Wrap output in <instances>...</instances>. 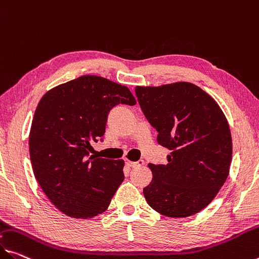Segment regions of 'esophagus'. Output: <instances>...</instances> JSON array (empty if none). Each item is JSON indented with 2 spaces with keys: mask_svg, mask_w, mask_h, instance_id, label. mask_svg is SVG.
<instances>
[{
  "mask_svg": "<svg viewBox=\"0 0 259 259\" xmlns=\"http://www.w3.org/2000/svg\"><path fill=\"white\" fill-rule=\"evenodd\" d=\"M126 164L131 166V168H135V166H139V165H142L143 164V161H137V162H133V161H126Z\"/></svg>",
  "mask_w": 259,
  "mask_h": 259,
  "instance_id": "34e87169",
  "label": "esophagus"
}]
</instances>
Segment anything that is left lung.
<instances>
[{
  "label": "left lung",
  "instance_id": "left-lung-1",
  "mask_svg": "<svg viewBox=\"0 0 259 259\" xmlns=\"http://www.w3.org/2000/svg\"><path fill=\"white\" fill-rule=\"evenodd\" d=\"M135 94L157 131V142L171 150L168 164H148L153 180L143 189L147 202L169 218L197 214L215 198L229 174L233 143L224 112L189 82L137 87Z\"/></svg>",
  "mask_w": 259,
  "mask_h": 259
}]
</instances>
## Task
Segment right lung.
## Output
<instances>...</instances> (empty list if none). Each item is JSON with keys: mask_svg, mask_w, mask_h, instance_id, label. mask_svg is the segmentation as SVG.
Segmentation results:
<instances>
[{"mask_svg": "<svg viewBox=\"0 0 259 259\" xmlns=\"http://www.w3.org/2000/svg\"><path fill=\"white\" fill-rule=\"evenodd\" d=\"M118 104H137L127 87L84 75L47 91L35 109L29 137L33 174L66 215L103 213L124 181V161L89 157L91 142L104 135L109 112Z\"/></svg>", "mask_w": 259, "mask_h": 259, "instance_id": "right-lung-1", "label": "right lung"}]
</instances>
